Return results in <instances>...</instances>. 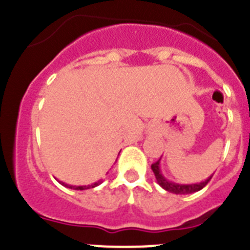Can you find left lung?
I'll use <instances>...</instances> for the list:
<instances>
[{
    "label": "left lung",
    "mask_w": 250,
    "mask_h": 250,
    "mask_svg": "<svg viewBox=\"0 0 250 250\" xmlns=\"http://www.w3.org/2000/svg\"><path fill=\"white\" fill-rule=\"evenodd\" d=\"M151 169L152 173H154V175H155L156 178V182H158V184L160 185L163 189H165V190L169 191V193L179 194V195H182V194H191L195 193V191L202 190L203 188L209 183L211 176H213L210 175L208 179H205L204 182L195 183V184H176V183L169 182V180L163 175V173H161L160 170V159L151 165Z\"/></svg>",
    "instance_id": "left-lung-1"
}]
</instances>
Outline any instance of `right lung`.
Here are the masks:
<instances>
[{"label":"right lung","mask_w":250,"mask_h":250,"mask_svg":"<svg viewBox=\"0 0 250 250\" xmlns=\"http://www.w3.org/2000/svg\"><path fill=\"white\" fill-rule=\"evenodd\" d=\"M101 180H99V182L94 183V184L91 185H83V187H76V185H70V184H65V183L62 182H60V184L63 185V187L66 188H70V189H74V190H85V189H90V188H95V187H98V185L101 184Z\"/></svg>","instance_id":"1"}]
</instances>
